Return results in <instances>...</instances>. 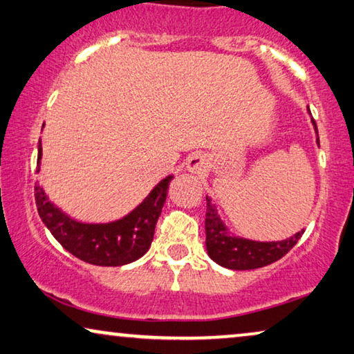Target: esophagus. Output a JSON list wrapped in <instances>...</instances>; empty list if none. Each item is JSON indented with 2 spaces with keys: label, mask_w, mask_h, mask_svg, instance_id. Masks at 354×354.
I'll use <instances>...</instances> for the list:
<instances>
[{
  "label": "esophagus",
  "mask_w": 354,
  "mask_h": 354,
  "mask_svg": "<svg viewBox=\"0 0 354 354\" xmlns=\"http://www.w3.org/2000/svg\"><path fill=\"white\" fill-rule=\"evenodd\" d=\"M187 168L194 175H203L208 170V160L202 153H194V156L189 157Z\"/></svg>",
  "instance_id": "34e87169"
}]
</instances>
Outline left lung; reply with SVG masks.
Here are the masks:
<instances>
[{
	"instance_id": "8db88e82",
	"label": "left lung",
	"mask_w": 354,
	"mask_h": 354,
	"mask_svg": "<svg viewBox=\"0 0 354 354\" xmlns=\"http://www.w3.org/2000/svg\"><path fill=\"white\" fill-rule=\"evenodd\" d=\"M316 128V122L313 120ZM317 131V128H316ZM301 232L281 242H257L248 239L234 237L227 234L226 226L218 216V212L210 198L207 197V213H205V245L210 258L218 265L227 270H257L271 265L290 252V248L300 241Z\"/></svg>"
}]
</instances>
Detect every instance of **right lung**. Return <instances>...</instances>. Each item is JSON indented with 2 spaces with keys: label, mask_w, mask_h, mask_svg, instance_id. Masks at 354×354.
Segmentation results:
<instances>
[{
  "label": "right lung",
  "mask_w": 354,
  "mask_h": 354,
  "mask_svg": "<svg viewBox=\"0 0 354 354\" xmlns=\"http://www.w3.org/2000/svg\"><path fill=\"white\" fill-rule=\"evenodd\" d=\"M39 160L41 141H38L37 173L39 171ZM171 179L173 176L162 179L129 215L106 225H86L72 220L48 201L38 184H35V202L41 221L73 257L89 265L122 266L136 261L151 247Z\"/></svg>",
  "instance_id": "1"
}]
</instances>
